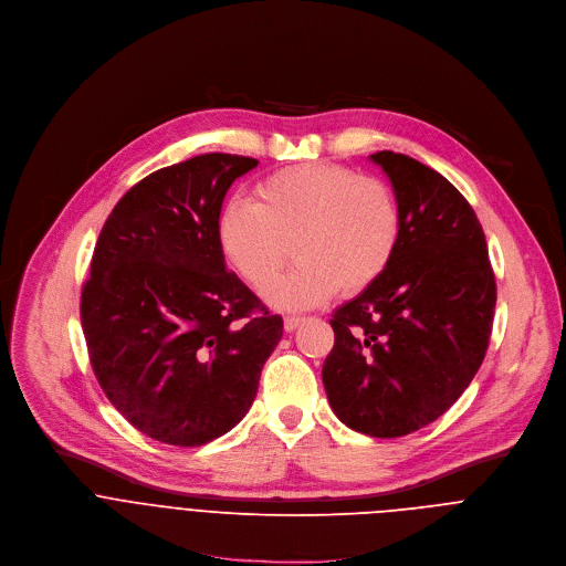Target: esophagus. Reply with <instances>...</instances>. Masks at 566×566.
Instances as JSON below:
<instances>
[{
	"label": "esophagus",
	"instance_id": "34e87169",
	"mask_svg": "<svg viewBox=\"0 0 566 566\" xmlns=\"http://www.w3.org/2000/svg\"><path fill=\"white\" fill-rule=\"evenodd\" d=\"M301 323H303V316H285V321H283L285 332H294Z\"/></svg>",
	"mask_w": 566,
	"mask_h": 566
}]
</instances>
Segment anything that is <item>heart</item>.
Returning a JSON list of instances; mask_svg holds the SVG:
<instances>
[{
	"label": "heart",
	"instance_id": "heart-1",
	"mask_svg": "<svg viewBox=\"0 0 566 566\" xmlns=\"http://www.w3.org/2000/svg\"><path fill=\"white\" fill-rule=\"evenodd\" d=\"M218 248L234 272L263 290L292 244L297 268L265 290L281 310H307L342 287L357 294L390 268L401 241V207L377 176L303 163L254 187L252 202L232 200L216 220Z\"/></svg>",
	"mask_w": 566,
	"mask_h": 566
}]
</instances>
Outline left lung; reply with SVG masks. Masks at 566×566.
Masks as SVG:
<instances>
[{
  "label": "left lung",
  "mask_w": 566,
  "mask_h": 566,
  "mask_svg": "<svg viewBox=\"0 0 566 566\" xmlns=\"http://www.w3.org/2000/svg\"><path fill=\"white\" fill-rule=\"evenodd\" d=\"M370 158L397 193L401 241L384 276L334 310V348L321 377L348 428L403 437L441 417L473 381L497 287L469 200L415 158Z\"/></svg>",
  "instance_id": "1"
}]
</instances>
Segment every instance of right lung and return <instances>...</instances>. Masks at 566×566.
I'll use <instances>...</instances> for the list:
<instances>
[{
	"mask_svg": "<svg viewBox=\"0 0 566 566\" xmlns=\"http://www.w3.org/2000/svg\"><path fill=\"white\" fill-rule=\"evenodd\" d=\"M259 160L202 154L158 169L108 213L82 285L91 368L147 437L202 446L250 410L283 318L224 268L216 220Z\"/></svg>",
	"mask_w": 566,
	"mask_h": 566,
	"instance_id": "1",
	"label": "right lung"
}]
</instances>
